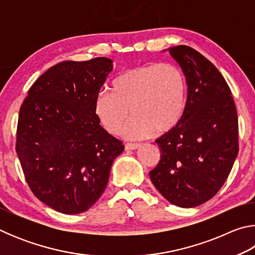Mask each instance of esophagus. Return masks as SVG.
<instances>
[{"label": "esophagus", "mask_w": 255, "mask_h": 255, "mask_svg": "<svg viewBox=\"0 0 255 255\" xmlns=\"http://www.w3.org/2000/svg\"><path fill=\"white\" fill-rule=\"evenodd\" d=\"M140 146V144H137V143H127L125 144V149L126 150H130V149H136Z\"/></svg>", "instance_id": "34e87169"}]
</instances>
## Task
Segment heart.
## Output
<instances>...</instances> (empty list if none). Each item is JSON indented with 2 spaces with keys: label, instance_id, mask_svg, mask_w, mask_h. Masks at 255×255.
Wrapping results in <instances>:
<instances>
[{
  "label": "heart",
  "instance_id": "b5f03b06",
  "mask_svg": "<svg viewBox=\"0 0 255 255\" xmlns=\"http://www.w3.org/2000/svg\"><path fill=\"white\" fill-rule=\"evenodd\" d=\"M109 91L99 92L93 103L98 122L108 132L137 139L171 131L183 117L187 105V80L171 63H149L120 73ZM131 110L129 111L128 109Z\"/></svg>",
  "mask_w": 255,
  "mask_h": 255
}]
</instances>
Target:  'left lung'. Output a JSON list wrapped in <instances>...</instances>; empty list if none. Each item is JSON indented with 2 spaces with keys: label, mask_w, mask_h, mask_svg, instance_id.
I'll return each mask as SVG.
<instances>
[{
  "label": "left lung",
  "mask_w": 255,
  "mask_h": 255,
  "mask_svg": "<svg viewBox=\"0 0 255 255\" xmlns=\"http://www.w3.org/2000/svg\"><path fill=\"white\" fill-rule=\"evenodd\" d=\"M188 84L183 117L156 139L161 159L149 172L171 204L191 208L211 199L225 183L239 153V119L227 82L189 46L172 47Z\"/></svg>",
  "instance_id": "1"
}]
</instances>
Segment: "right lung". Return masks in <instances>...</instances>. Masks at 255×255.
<instances>
[{
	"label": "right lung",
	"instance_id": "obj_1",
	"mask_svg": "<svg viewBox=\"0 0 255 255\" xmlns=\"http://www.w3.org/2000/svg\"><path fill=\"white\" fill-rule=\"evenodd\" d=\"M112 60H64L38 77L20 108L15 150L38 199L63 214L88 210L105 191L123 141L93 112Z\"/></svg>",
	"mask_w": 255,
	"mask_h": 255
}]
</instances>
